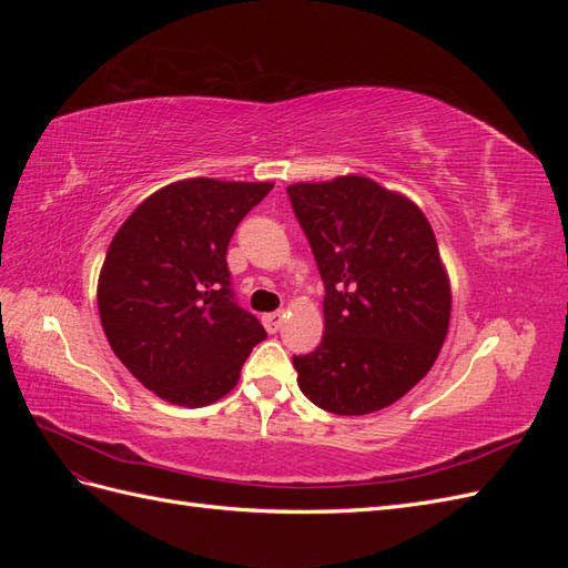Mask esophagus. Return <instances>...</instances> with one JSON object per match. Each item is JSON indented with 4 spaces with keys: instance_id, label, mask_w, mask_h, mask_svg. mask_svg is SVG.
<instances>
[{
    "instance_id": "34e87169",
    "label": "esophagus",
    "mask_w": 568,
    "mask_h": 568,
    "mask_svg": "<svg viewBox=\"0 0 568 568\" xmlns=\"http://www.w3.org/2000/svg\"><path fill=\"white\" fill-rule=\"evenodd\" d=\"M282 322H284V313H267V315H263V324H265V329L270 334H277L282 329Z\"/></svg>"
}]
</instances>
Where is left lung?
Instances as JSON below:
<instances>
[{
    "instance_id": "obj_1",
    "label": "left lung",
    "mask_w": 568,
    "mask_h": 568,
    "mask_svg": "<svg viewBox=\"0 0 568 568\" xmlns=\"http://www.w3.org/2000/svg\"><path fill=\"white\" fill-rule=\"evenodd\" d=\"M324 282V334L298 386L334 415H372L415 388L448 336L453 291L415 201L363 175L286 186Z\"/></svg>"
}]
</instances>
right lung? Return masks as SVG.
<instances>
[{"label":"right lung","mask_w":568,"mask_h":568,"mask_svg":"<svg viewBox=\"0 0 568 568\" xmlns=\"http://www.w3.org/2000/svg\"><path fill=\"white\" fill-rule=\"evenodd\" d=\"M272 182L192 178L144 199L120 225L97 284L104 334L159 398L211 405L267 334L230 288L227 246Z\"/></svg>","instance_id":"add662e5"}]
</instances>
